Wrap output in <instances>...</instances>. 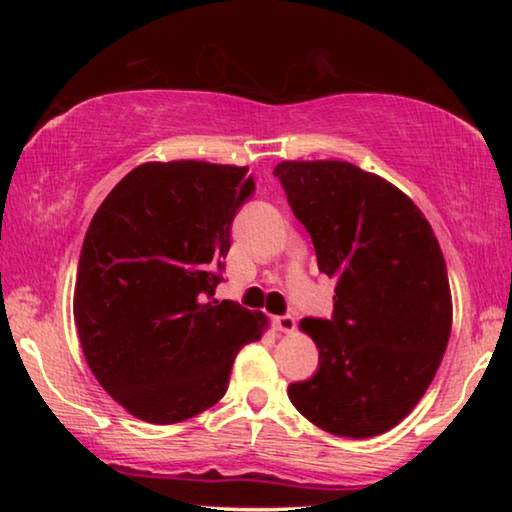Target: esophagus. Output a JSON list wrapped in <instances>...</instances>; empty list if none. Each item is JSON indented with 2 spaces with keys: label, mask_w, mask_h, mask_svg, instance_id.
Here are the masks:
<instances>
[{
  "label": "esophagus",
  "mask_w": 512,
  "mask_h": 512,
  "mask_svg": "<svg viewBox=\"0 0 512 512\" xmlns=\"http://www.w3.org/2000/svg\"><path fill=\"white\" fill-rule=\"evenodd\" d=\"M273 325H275V329H280V332H293V327H296V318L289 316V314L275 316Z\"/></svg>",
  "instance_id": "34e87169"
}]
</instances>
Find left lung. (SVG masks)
I'll list each match as a JSON object with an SVG mask.
<instances>
[{"label":"left lung","mask_w":512,"mask_h":512,"mask_svg":"<svg viewBox=\"0 0 512 512\" xmlns=\"http://www.w3.org/2000/svg\"><path fill=\"white\" fill-rule=\"evenodd\" d=\"M273 176L336 277L332 318L300 323L318 370L289 400L334 436H379L420 402L452 332L438 239L409 196L350 162H280Z\"/></svg>","instance_id":"8db88e82"}]
</instances>
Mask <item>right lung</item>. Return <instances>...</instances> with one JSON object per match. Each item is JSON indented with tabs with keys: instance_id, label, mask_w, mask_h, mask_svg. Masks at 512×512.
<instances>
[{
	"instance_id": "1",
	"label": "right lung",
	"mask_w": 512,
	"mask_h": 512,
	"mask_svg": "<svg viewBox=\"0 0 512 512\" xmlns=\"http://www.w3.org/2000/svg\"><path fill=\"white\" fill-rule=\"evenodd\" d=\"M255 180L248 167L146 162L126 173L85 232L74 320L85 361L135 418L173 424L228 391L266 318L214 300L232 221Z\"/></svg>"
}]
</instances>
